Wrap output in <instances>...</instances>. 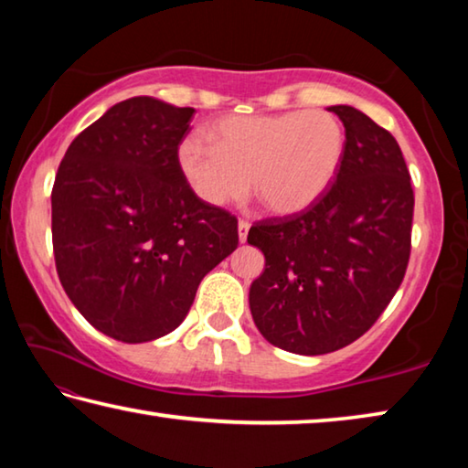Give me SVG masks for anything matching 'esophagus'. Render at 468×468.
Instances as JSON below:
<instances>
[{"instance_id": "34e87169", "label": "esophagus", "mask_w": 468, "mask_h": 468, "mask_svg": "<svg viewBox=\"0 0 468 468\" xmlns=\"http://www.w3.org/2000/svg\"><path fill=\"white\" fill-rule=\"evenodd\" d=\"M248 233H250V223L248 220H239V223H237V235H239L241 243H245V239H248Z\"/></svg>"}]
</instances>
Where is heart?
<instances>
[{"instance_id": "1", "label": "heart", "mask_w": 468, "mask_h": 468, "mask_svg": "<svg viewBox=\"0 0 468 468\" xmlns=\"http://www.w3.org/2000/svg\"><path fill=\"white\" fill-rule=\"evenodd\" d=\"M206 138L184 140L177 165L197 200L225 206L253 184L260 204L276 217L299 215L320 200L345 158V128L328 111L229 115Z\"/></svg>"}]
</instances>
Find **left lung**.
<instances>
[{
    "label": "left lung",
    "instance_id": "obj_1",
    "mask_svg": "<svg viewBox=\"0 0 468 468\" xmlns=\"http://www.w3.org/2000/svg\"><path fill=\"white\" fill-rule=\"evenodd\" d=\"M328 111L346 136L335 186L301 215L248 233L266 260L250 287L253 324L297 355L338 351L366 335L400 287L410 253L415 197L399 142L351 105Z\"/></svg>",
    "mask_w": 468,
    "mask_h": 468
}]
</instances>
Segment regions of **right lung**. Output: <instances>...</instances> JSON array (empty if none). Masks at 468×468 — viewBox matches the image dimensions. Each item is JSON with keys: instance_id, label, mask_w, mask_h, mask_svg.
Instances as JSON below:
<instances>
[{"instance_id": "obj_1", "label": "right lung", "mask_w": 468, "mask_h": 468, "mask_svg": "<svg viewBox=\"0 0 468 468\" xmlns=\"http://www.w3.org/2000/svg\"><path fill=\"white\" fill-rule=\"evenodd\" d=\"M194 109L132 97L69 144L55 176L51 231L63 291L122 343L176 330L197 284L237 248V220L197 200L177 165Z\"/></svg>"}]
</instances>
